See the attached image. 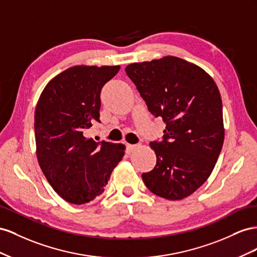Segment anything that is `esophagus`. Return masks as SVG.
I'll list each match as a JSON object with an SVG mask.
<instances>
[{"label":"esophagus","mask_w":257,"mask_h":257,"mask_svg":"<svg viewBox=\"0 0 257 257\" xmlns=\"http://www.w3.org/2000/svg\"><path fill=\"white\" fill-rule=\"evenodd\" d=\"M135 149H136V145L129 144V143L126 144V152H127V153H131Z\"/></svg>","instance_id":"esophagus-1"}]
</instances>
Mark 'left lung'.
Wrapping results in <instances>:
<instances>
[{
  "label": "left lung",
  "instance_id": "8db88e82",
  "mask_svg": "<svg viewBox=\"0 0 257 257\" xmlns=\"http://www.w3.org/2000/svg\"><path fill=\"white\" fill-rule=\"evenodd\" d=\"M149 111L163 118V140L152 141L156 166L142 174L153 194L180 200L199 188L213 171L224 143L223 105L206 71L177 57L129 64Z\"/></svg>",
  "mask_w": 257,
  "mask_h": 257
}]
</instances>
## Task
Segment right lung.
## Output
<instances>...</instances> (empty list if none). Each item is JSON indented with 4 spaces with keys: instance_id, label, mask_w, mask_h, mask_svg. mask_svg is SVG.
Returning <instances> with one entry per match:
<instances>
[{
    "instance_id": "right-lung-1",
    "label": "right lung",
    "mask_w": 257,
    "mask_h": 257,
    "mask_svg": "<svg viewBox=\"0 0 257 257\" xmlns=\"http://www.w3.org/2000/svg\"><path fill=\"white\" fill-rule=\"evenodd\" d=\"M115 67H73L44 88L35 108L36 155L55 192L83 204L103 193L124 146L86 137L100 121L101 89L119 71Z\"/></svg>"
}]
</instances>
